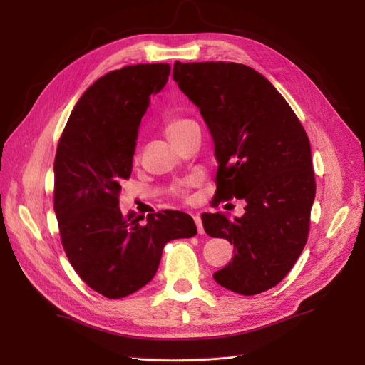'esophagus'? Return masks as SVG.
Returning <instances> with one entry per match:
<instances>
[{"mask_svg":"<svg viewBox=\"0 0 365 365\" xmlns=\"http://www.w3.org/2000/svg\"><path fill=\"white\" fill-rule=\"evenodd\" d=\"M193 220H195V224H196V227H197V233H200V235H204V227H202V219H201V216H200V213H196V215H193Z\"/></svg>","mask_w":365,"mask_h":365,"instance_id":"obj_1","label":"esophagus"}]
</instances>
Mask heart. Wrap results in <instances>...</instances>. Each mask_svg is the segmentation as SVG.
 Wrapping results in <instances>:
<instances>
[{
    "mask_svg": "<svg viewBox=\"0 0 365 365\" xmlns=\"http://www.w3.org/2000/svg\"><path fill=\"white\" fill-rule=\"evenodd\" d=\"M190 123V120L187 118H180V117H172V118H168L164 121V132L165 135H168L169 138H172L173 135L178 134V132L187 125ZM189 185V182H181V184H176L173 187V193H176L178 196H182L185 193V187Z\"/></svg>",
    "mask_w": 365,
    "mask_h": 365,
    "instance_id": "obj_1",
    "label": "heart"
}]
</instances>
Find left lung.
<instances>
[{
    "label": "left lung",
    "mask_w": 365,
    "mask_h": 365,
    "mask_svg": "<svg viewBox=\"0 0 365 365\" xmlns=\"http://www.w3.org/2000/svg\"><path fill=\"white\" fill-rule=\"evenodd\" d=\"M173 81L200 108L212 134L216 202H247L240 217L202 215L208 236L235 245L233 259L213 279L242 295L271 289L307 240L315 175L306 130L274 85L247 65L175 62Z\"/></svg>",
    "instance_id": "left-lung-1"
}]
</instances>
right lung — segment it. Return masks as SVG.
Wrapping results in <instances>:
<instances>
[{
    "label": "right lung",
    "instance_id": "obj_1",
    "mask_svg": "<svg viewBox=\"0 0 365 365\" xmlns=\"http://www.w3.org/2000/svg\"><path fill=\"white\" fill-rule=\"evenodd\" d=\"M169 63L106 73L73 108L54 158V213L65 254L79 277L108 298H123L155 275L163 248L192 237V216L178 210L120 212V182L132 172L138 128L150 94L169 81Z\"/></svg>",
    "mask_w": 365,
    "mask_h": 365
}]
</instances>
